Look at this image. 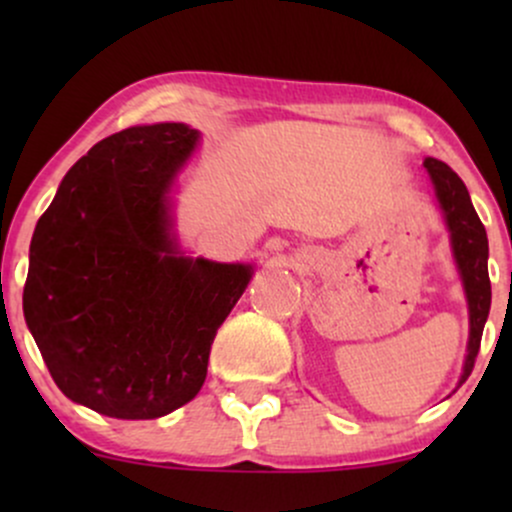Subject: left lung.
Masks as SVG:
<instances>
[{"mask_svg":"<svg viewBox=\"0 0 512 512\" xmlns=\"http://www.w3.org/2000/svg\"><path fill=\"white\" fill-rule=\"evenodd\" d=\"M424 168L431 178L433 192H436V202L440 214H443L445 228L450 233V248L452 260H455L457 274L462 279L464 298H467L469 310V342L467 356H464V366L460 383L469 378L474 361H477L481 334H484L486 317L491 310V281H489V238H486L484 223L479 221L477 211H474L472 199H469L467 187L460 180V175L452 170L448 163L438 161V158L428 156Z\"/></svg>","mask_w":512,"mask_h":512,"instance_id":"left-lung-1","label":"left lung"}]
</instances>
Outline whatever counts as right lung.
Wrapping results in <instances>:
<instances>
[{
  "mask_svg": "<svg viewBox=\"0 0 512 512\" xmlns=\"http://www.w3.org/2000/svg\"><path fill=\"white\" fill-rule=\"evenodd\" d=\"M197 144L185 122L110 134L35 226L26 325L57 387L98 414L158 419L195 399L216 330L255 272L180 250L170 190Z\"/></svg>",
  "mask_w": 512,
  "mask_h": 512,
  "instance_id": "add662e5",
  "label": "right lung"
}]
</instances>
